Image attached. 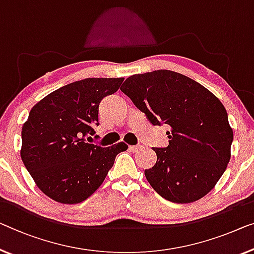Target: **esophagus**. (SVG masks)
<instances>
[{"label":"esophagus","instance_id":"esophagus-1","mask_svg":"<svg viewBox=\"0 0 254 254\" xmlns=\"http://www.w3.org/2000/svg\"><path fill=\"white\" fill-rule=\"evenodd\" d=\"M128 149H130L131 151H133V153H137V151L142 149V146H140V145H137V146H128Z\"/></svg>","mask_w":254,"mask_h":254}]
</instances>
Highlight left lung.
<instances>
[{
    "label": "left lung",
    "instance_id": "obj_1",
    "mask_svg": "<svg viewBox=\"0 0 254 254\" xmlns=\"http://www.w3.org/2000/svg\"><path fill=\"white\" fill-rule=\"evenodd\" d=\"M121 91L153 126L168 124L169 146L153 148L157 161L146 179L162 197L191 203L226 171L233 128L221 101L194 79L160 69L127 77Z\"/></svg>",
    "mask_w": 254,
    "mask_h": 254
}]
</instances>
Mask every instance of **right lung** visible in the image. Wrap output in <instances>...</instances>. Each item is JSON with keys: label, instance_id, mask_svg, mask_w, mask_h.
I'll list each match as a JSON object with an SVG mask.
<instances>
[{"label": "right lung", "instance_id": "add662e5", "mask_svg": "<svg viewBox=\"0 0 254 254\" xmlns=\"http://www.w3.org/2000/svg\"><path fill=\"white\" fill-rule=\"evenodd\" d=\"M124 78H85L54 91L30 109L22 126L21 160L45 195L63 204L85 200L104 183L124 142H85L99 126V104Z\"/></svg>", "mask_w": 254, "mask_h": 254}]
</instances>
